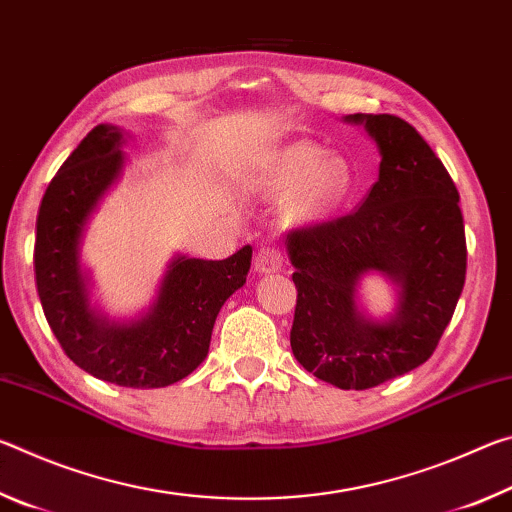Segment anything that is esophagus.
Here are the masks:
<instances>
[{
  "label": "esophagus",
  "instance_id": "1",
  "mask_svg": "<svg viewBox=\"0 0 512 512\" xmlns=\"http://www.w3.org/2000/svg\"><path fill=\"white\" fill-rule=\"evenodd\" d=\"M282 262H284L282 250L277 248V246H273V244L262 246V248L257 250V255H255V268H257L259 273H264V275L280 271Z\"/></svg>",
  "mask_w": 512,
  "mask_h": 512
}]
</instances>
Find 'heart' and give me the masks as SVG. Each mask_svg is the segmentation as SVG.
Listing matches in <instances>:
<instances>
[{"mask_svg":"<svg viewBox=\"0 0 512 512\" xmlns=\"http://www.w3.org/2000/svg\"><path fill=\"white\" fill-rule=\"evenodd\" d=\"M350 169L339 158H320V149L296 144L275 162L273 185L291 187L289 210L298 219H316L336 210L350 192Z\"/></svg>","mask_w":512,"mask_h":512,"instance_id":"b5f03b06","label":"heart"}]
</instances>
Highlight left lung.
Listing matches in <instances>:
<instances>
[{"label": "left lung", "mask_w": 512, "mask_h": 512, "mask_svg": "<svg viewBox=\"0 0 512 512\" xmlns=\"http://www.w3.org/2000/svg\"><path fill=\"white\" fill-rule=\"evenodd\" d=\"M379 146V178L359 210L287 235L298 289L291 350L343 391H366L422 366L454 316L467 268L458 189L431 146L395 115H348ZM381 270L401 287L388 324L353 302L358 277Z\"/></svg>", "instance_id": "obj_1"}]
</instances>
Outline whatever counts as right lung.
<instances>
[{
    "mask_svg": "<svg viewBox=\"0 0 512 512\" xmlns=\"http://www.w3.org/2000/svg\"><path fill=\"white\" fill-rule=\"evenodd\" d=\"M119 142L115 126L92 128L51 178L36 221V287L51 332L76 366L117 386L162 388L207 357L216 314L246 284L253 248L219 262L176 257L144 318L126 325L99 318L88 302L79 239L124 164Z\"/></svg>",
    "mask_w": 512,
    "mask_h": 512,
    "instance_id": "add662e5",
    "label": "right lung"
}]
</instances>
